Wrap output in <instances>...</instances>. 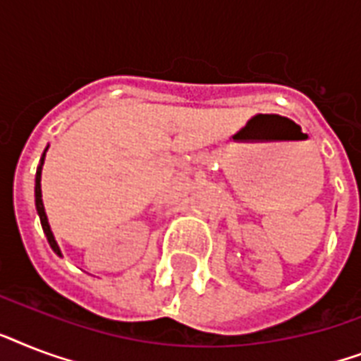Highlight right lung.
Segmentation results:
<instances>
[{"mask_svg":"<svg viewBox=\"0 0 361 361\" xmlns=\"http://www.w3.org/2000/svg\"><path fill=\"white\" fill-rule=\"evenodd\" d=\"M42 163H44V153H42V159H41V166L37 169V176H35V206H37V214H39V219H41V225H42V231L47 234V240L50 243V247L54 249V252H58L61 255L59 251L58 243L54 240V234L50 231V225H48V219H47V214H44V206H42V192H41V172H42Z\"/></svg>","mask_w":361,"mask_h":361,"instance_id":"1","label":"right lung"}]
</instances>
